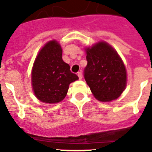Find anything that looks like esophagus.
Listing matches in <instances>:
<instances>
[{
  "label": "esophagus",
  "instance_id": "34e87169",
  "mask_svg": "<svg viewBox=\"0 0 152 152\" xmlns=\"http://www.w3.org/2000/svg\"><path fill=\"white\" fill-rule=\"evenodd\" d=\"M77 76H79L80 80H82V78H83V73H82V72H79L78 73H77Z\"/></svg>",
  "mask_w": 152,
  "mask_h": 152
}]
</instances>
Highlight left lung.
I'll list each match as a JSON object with an SVG mask.
<instances>
[{"label": "left lung", "instance_id": "8db88e82", "mask_svg": "<svg viewBox=\"0 0 152 152\" xmlns=\"http://www.w3.org/2000/svg\"><path fill=\"white\" fill-rule=\"evenodd\" d=\"M88 64L84 79L95 99L102 102L117 99L127 83L126 69L117 51L106 42L85 49Z\"/></svg>", "mask_w": 152, "mask_h": 152}]
</instances>
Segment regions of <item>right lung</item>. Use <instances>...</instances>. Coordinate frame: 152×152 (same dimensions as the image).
<instances>
[{"label":"right lung","instance_id":"add662e5","mask_svg":"<svg viewBox=\"0 0 152 152\" xmlns=\"http://www.w3.org/2000/svg\"><path fill=\"white\" fill-rule=\"evenodd\" d=\"M78 79L62 60L61 45L55 40L48 42L39 51L32 68V88L38 99L50 104L62 101L69 84Z\"/></svg>","mask_w":152,"mask_h":152}]
</instances>
